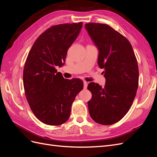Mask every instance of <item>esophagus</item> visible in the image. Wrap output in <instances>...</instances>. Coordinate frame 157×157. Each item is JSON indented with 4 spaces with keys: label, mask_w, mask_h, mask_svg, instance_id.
<instances>
[{
    "label": "esophagus",
    "mask_w": 157,
    "mask_h": 157,
    "mask_svg": "<svg viewBox=\"0 0 157 157\" xmlns=\"http://www.w3.org/2000/svg\"><path fill=\"white\" fill-rule=\"evenodd\" d=\"M88 86V82L86 81H84V88L86 89Z\"/></svg>",
    "instance_id": "esophagus-1"
}]
</instances>
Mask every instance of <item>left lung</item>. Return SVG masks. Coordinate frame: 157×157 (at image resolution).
Here are the masks:
<instances>
[{
	"instance_id": "8db88e82",
	"label": "left lung",
	"mask_w": 157,
	"mask_h": 157,
	"mask_svg": "<svg viewBox=\"0 0 157 157\" xmlns=\"http://www.w3.org/2000/svg\"><path fill=\"white\" fill-rule=\"evenodd\" d=\"M99 50L98 63L104 69L105 85L90 82L92 99L88 102L90 115L97 123L111 125L121 120L129 111L139 82L137 61L130 42L107 24L85 25Z\"/></svg>"
}]
</instances>
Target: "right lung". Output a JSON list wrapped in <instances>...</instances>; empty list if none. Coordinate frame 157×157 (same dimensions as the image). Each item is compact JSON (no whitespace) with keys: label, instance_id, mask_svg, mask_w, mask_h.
Here are the masks:
<instances>
[{"label":"right lung","instance_id":"obj_1","mask_svg":"<svg viewBox=\"0 0 157 157\" xmlns=\"http://www.w3.org/2000/svg\"><path fill=\"white\" fill-rule=\"evenodd\" d=\"M82 27V22L52 26L37 38L27 56L23 75L25 96L35 117L46 124L67 121L75 97L83 89L81 80L65 79L56 69L64 65Z\"/></svg>","mask_w":157,"mask_h":157}]
</instances>
